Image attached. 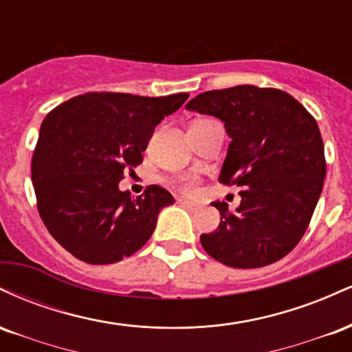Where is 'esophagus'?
Segmentation results:
<instances>
[{
	"label": "esophagus",
	"mask_w": 352,
	"mask_h": 352,
	"mask_svg": "<svg viewBox=\"0 0 352 352\" xmlns=\"http://www.w3.org/2000/svg\"><path fill=\"white\" fill-rule=\"evenodd\" d=\"M179 204L182 205V207H185L187 210H190V212H195V210H199V205L193 204V201H188V200H179Z\"/></svg>",
	"instance_id": "obj_1"
}]
</instances>
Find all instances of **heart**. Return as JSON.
<instances>
[{"label":"heart","instance_id":"heart-1","mask_svg":"<svg viewBox=\"0 0 352 352\" xmlns=\"http://www.w3.org/2000/svg\"><path fill=\"white\" fill-rule=\"evenodd\" d=\"M195 180H185L184 184L180 185V188L184 190V192H187V193H195Z\"/></svg>","mask_w":352,"mask_h":352}]
</instances>
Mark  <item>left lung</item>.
I'll return each mask as SVG.
<instances>
[{"label": "left lung", "instance_id": "8db88e82", "mask_svg": "<svg viewBox=\"0 0 352 352\" xmlns=\"http://www.w3.org/2000/svg\"><path fill=\"white\" fill-rule=\"evenodd\" d=\"M187 111L218 117L232 139L220 172L241 188L240 207L213 201L215 232L200 236L210 256L232 268H261L286 256L305 235L326 177L314 117L288 92L235 86L199 94Z\"/></svg>", "mask_w": 352, "mask_h": 352}]
</instances>
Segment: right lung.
Returning a JSON list of instances; mask_svg holds the SVG:
<instances>
[{"instance_id":"right-lung-1","label":"right lung","mask_w":352,"mask_h":352,"mask_svg":"<svg viewBox=\"0 0 352 352\" xmlns=\"http://www.w3.org/2000/svg\"><path fill=\"white\" fill-rule=\"evenodd\" d=\"M187 99V92L164 98L87 92L44 117L31 179L44 225L72 256L109 265L147 243L173 197L148 185L134 199L119 190V182L142 164L157 125Z\"/></svg>"}]
</instances>
